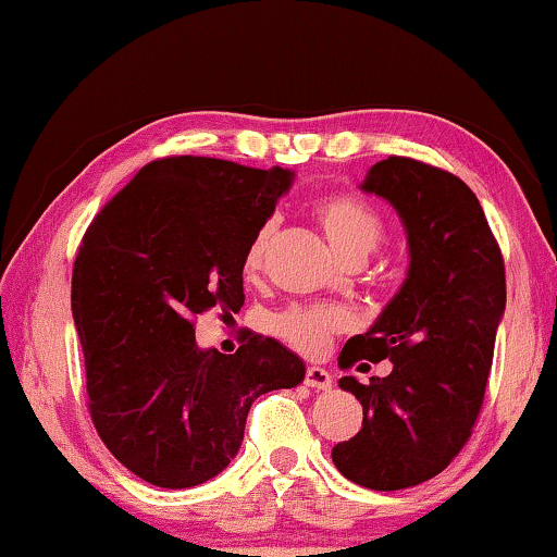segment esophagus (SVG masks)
<instances>
[{
    "instance_id": "obj_1",
    "label": "esophagus",
    "mask_w": 557,
    "mask_h": 557,
    "mask_svg": "<svg viewBox=\"0 0 557 557\" xmlns=\"http://www.w3.org/2000/svg\"><path fill=\"white\" fill-rule=\"evenodd\" d=\"M305 383L314 391H326V388H332L334 381H332V375H329V371L319 369V366H309L305 373Z\"/></svg>"
}]
</instances>
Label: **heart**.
I'll use <instances>...</instances> for the list:
<instances>
[{"label":"heart","mask_w":557,"mask_h":557,"mask_svg":"<svg viewBox=\"0 0 557 557\" xmlns=\"http://www.w3.org/2000/svg\"><path fill=\"white\" fill-rule=\"evenodd\" d=\"M314 219L322 225L326 240L344 262H363L366 256L381 243L383 223L369 203L356 196L336 194L314 206ZM275 223L268 221L252 235L243 256L245 280H256L265 265ZM346 326V314L342 309L317 305V307H292L272 317V334L282 338L299 354L319 356L332 342V336Z\"/></svg>","instance_id":"obj_1"}]
</instances>
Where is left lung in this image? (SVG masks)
Here are the masks:
<instances>
[{"label":"left lung","instance_id":"8db88e82","mask_svg":"<svg viewBox=\"0 0 557 557\" xmlns=\"http://www.w3.org/2000/svg\"><path fill=\"white\" fill-rule=\"evenodd\" d=\"M361 188L398 211L410 268L375 324L338 356L342 369L388 358L393 371L369 385L338 381L363 405V425L332 459L358 486L398 492L437 476L471 437L506 309V272L482 203L455 174L388 157Z\"/></svg>","mask_w":557,"mask_h":557}]
</instances>
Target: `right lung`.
Masks as SVG:
<instances>
[{
	"label": "right lung",
	"instance_id": "right-lung-1",
	"mask_svg": "<svg viewBox=\"0 0 557 557\" xmlns=\"http://www.w3.org/2000/svg\"><path fill=\"white\" fill-rule=\"evenodd\" d=\"M287 169L211 157L149 162L102 206L73 262L71 309L100 440L162 488L203 484L238 455L256 398L305 381L301 358L248 332L196 344V317L240 312L243 256L292 184Z\"/></svg>",
	"mask_w": 557,
	"mask_h": 557
}]
</instances>
